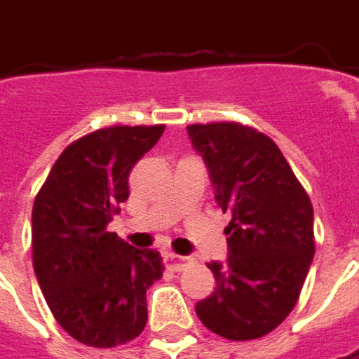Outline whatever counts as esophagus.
<instances>
[{
    "instance_id": "1",
    "label": "esophagus",
    "mask_w": 359,
    "mask_h": 359,
    "mask_svg": "<svg viewBox=\"0 0 359 359\" xmlns=\"http://www.w3.org/2000/svg\"><path fill=\"white\" fill-rule=\"evenodd\" d=\"M163 261L168 263V266L175 271V273H182L185 266H189V264L194 263V259L191 257H180V255H174V252H165L163 255Z\"/></svg>"
}]
</instances>
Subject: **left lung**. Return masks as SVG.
<instances>
[{"instance_id": "1", "label": "left lung", "mask_w": 359, "mask_h": 359, "mask_svg": "<svg viewBox=\"0 0 359 359\" xmlns=\"http://www.w3.org/2000/svg\"><path fill=\"white\" fill-rule=\"evenodd\" d=\"M208 165L229 257L208 263L215 290L199 300V320L221 338L243 342L273 332L292 312L314 257V211L283 151L239 122L187 126Z\"/></svg>"}]
</instances>
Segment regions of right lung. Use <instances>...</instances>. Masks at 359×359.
Segmentation results:
<instances>
[{
  "label": "right lung",
  "mask_w": 359,
  "mask_h": 359,
  "mask_svg": "<svg viewBox=\"0 0 359 359\" xmlns=\"http://www.w3.org/2000/svg\"><path fill=\"white\" fill-rule=\"evenodd\" d=\"M165 126H110L69 144L33 203V269L55 320L76 342L114 348L138 338L160 252L107 229L130 196L132 168Z\"/></svg>",
  "instance_id": "right-lung-1"
}]
</instances>
